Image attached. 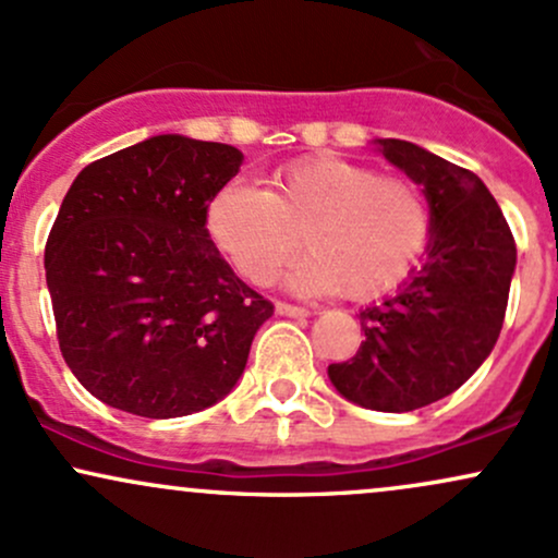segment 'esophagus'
Here are the masks:
<instances>
[{"instance_id":"esophagus-1","label":"esophagus","mask_w":558,"mask_h":558,"mask_svg":"<svg viewBox=\"0 0 558 558\" xmlns=\"http://www.w3.org/2000/svg\"><path fill=\"white\" fill-rule=\"evenodd\" d=\"M275 312L283 317H306L310 315V310H304V306H296V304H288V301H278L275 304Z\"/></svg>"}]
</instances>
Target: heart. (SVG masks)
Masks as SVG:
<instances>
[{
    "label": "heart",
    "instance_id": "obj_1",
    "mask_svg": "<svg viewBox=\"0 0 558 558\" xmlns=\"http://www.w3.org/2000/svg\"><path fill=\"white\" fill-rule=\"evenodd\" d=\"M207 228L252 283H267L304 241L312 254L293 267V288L369 301L396 291L417 267L430 209L409 178L319 155L275 170L267 191L228 183L209 202Z\"/></svg>",
    "mask_w": 558,
    "mask_h": 558
}]
</instances>
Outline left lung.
Masks as SVG:
<instances>
[{
    "label": "left lung",
    "mask_w": 558,
    "mask_h": 558,
    "mask_svg": "<svg viewBox=\"0 0 558 558\" xmlns=\"http://www.w3.org/2000/svg\"><path fill=\"white\" fill-rule=\"evenodd\" d=\"M383 157L422 185L430 241L393 296L360 312L354 360L328 367L343 399L375 412H414L464 386L488 360L509 304L517 243L475 172L401 138Z\"/></svg>",
    "instance_id": "obj_1"
}]
</instances>
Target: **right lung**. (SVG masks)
<instances>
[{
	"instance_id": "right-lung-1",
	"label": "right lung",
	"mask_w": 558,
	"mask_h": 558,
	"mask_svg": "<svg viewBox=\"0 0 558 558\" xmlns=\"http://www.w3.org/2000/svg\"><path fill=\"white\" fill-rule=\"evenodd\" d=\"M235 146L165 133L78 172L44 248L57 341L99 401L185 417L233 390L275 306L230 270L207 209Z\"/></svg>"
}]
</instances>
